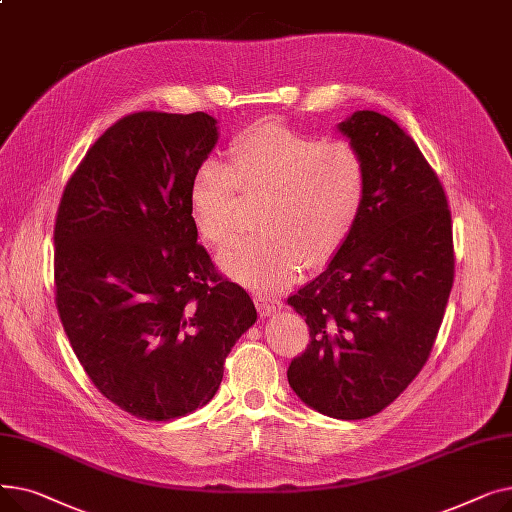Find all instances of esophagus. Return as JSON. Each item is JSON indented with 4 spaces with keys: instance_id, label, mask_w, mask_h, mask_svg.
<instances>
[{
    "instance_id": "1",
    "label": "esophagus",
    "mask_w": 512,
    "mask_h": 512,
    "mask_svg": "<svg viewBox=\"0 0 512 512\" xmlns=\"http://www.w3.org/2000/svg\"><path fill=\"white\" fill-rule=\"evenodd\" d=\"M255 305L261 313V317H267V315H274L276 311H280L284 305L278 297H272V294H257L255 297Z\"/></svg>"
}]
</instances>
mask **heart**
<instances>
[{"label":"heart","mask_w":512,"mask_h":512,"mask_svg":"<svg viewBox=\"0 0 512 512\" xmlns=\"http://www.w3.org/2000/svg\"><path fill=\"white\" fill-rule=\"evenodd\" d=\"M232 166L207 157L191 178V213L213 245L242 230V188L270 193L261 228L220 255L226 274L272 290L297 280L303 265L332 261L351 238L367 195L363 155L280 124L255 126L230 147Z\"/></svg>","instance_id":"heart-1"}]
</instances>
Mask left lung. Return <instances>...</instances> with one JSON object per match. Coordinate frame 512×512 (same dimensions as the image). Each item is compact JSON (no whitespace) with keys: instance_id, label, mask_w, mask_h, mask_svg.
Instances as JSON below:
<instances>
[{"instance_id":"1","label":"left lung","mask_w":512,"mask_h":512,"mask_svg":"<svg viewBox=\"0 0 512 512\" xmlns=\"http://www.w3.org/2000/svg\"><path fill=\"white\" fill-rule=\"evenodd\" d=\"M367 168L361 218L340 253L288 305L311 342L288 367L307 407L334 419L386 409L425 365L454 280L444 188L409 134L363 110L338 124Z\"/></svg>"}]
</instances>
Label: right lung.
I'll list each match as a JSON object with an SVG mask.
<instances>
[{"label": "right lung", "instance_id": "1", "mask_svg": "<svg viewBox=\"0 0 512 512\" xmlns=\"http://www.w3.org/2000/svg\"><path fill=\"white\" fill-rule=\"evenodd\" d=\"M218 137L205 112L124 116L60 201L53 270L64 332L97 390L139 419L205 407L257 321L249 294L197 242L191 178Z\"/></svg>", "mask_w": 512, "mask_h": 512}]
</instances>
